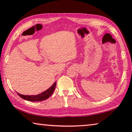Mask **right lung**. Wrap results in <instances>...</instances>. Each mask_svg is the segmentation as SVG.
<instances>
[{
	"mask_svg": "<svg viewBox=\"0 0 132 132\" xmlns=\"http://www.w3.org/2000/svg\"><path fill=\"white\" fill-rule=\"evenodd\" d=\"M56 85V82H55L52 86L50 88H49L48 90L44 91L42 93L39 94L35 95H24L20 94L18 93L17 94L19 95L20 97L23 98L24 100H26L27 101H41L43 100H45L48 99V98L50 97V96L52 94L53 91L55 90Z\"/></svg>",
	"mask_w": 132,
	"mask_h": 132,
	"instance_id": "right-lung-1",
	"label": "right lung"
}]
</instances>
